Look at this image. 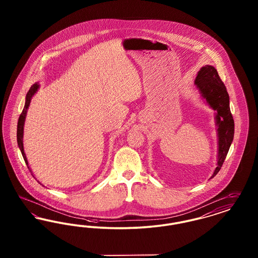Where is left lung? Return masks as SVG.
<instances>
[{
    "label": "left lung",
    "instance_id": "8db88e82",
    "mask_svg": "<svg viewBox=\"0 0 258 258\" xmlns=\"http://www.w3.org/2000/svg\"><path fill=\"white\" fill-rule=\"evenodd\" d=\"M195 85L201 98L213 110L216 111L218 161L217 167L211 176V178H214L221 170L222 163L233 141L234 120L229 106V96L217 70L213 66L206 64L199 70L195 80Z\"/></svg>",
    "mask_w": 258,
    "mask_h": 258
}]
</instances>
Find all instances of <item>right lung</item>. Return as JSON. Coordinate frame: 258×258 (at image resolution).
Segmentation results:
<instances>
[{
	"instance_id": "right-lung-1",
	"label": "right lung",
	"mask_w": 258,
	"mask_h": 258,
	"mask_svg": "<svg viewBox=\"0 0 258 258\" xmlns=\"http://www.w3.org/2000/svg\"><path fill=\"white\" fill-rule=\"evenodd\" d=\"M38 89H39V84H38V83H35L33 86L30 88L29 92H28L27 95H26V98H25L24 108H23V111H22V113H21V115H20V117H19V119H18V123H17V144H18V147H19L20 151H21V154H22V156H23L25 162H26L28 168L30 169V171L31 172H32V170H31V168H30V166H29V163H28V160H27L26 154H25L24 152L23 135H24V124L25 120H26V116H27V111H28V108H29V106H30L32 98L36 95V93L38 91ZM32 173H33V172H32ZM33 176H34V175H33ZM34 177H35V176H34ZM37 182H38V181H37ZM38 183H39V182H38ZM39 184H40V183H39ZM42 185H43V184H42Z\"/></svg>"
}]
</instances>
